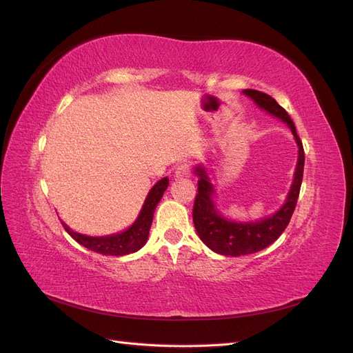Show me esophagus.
<instances>
[{"label": "esophagus", "instance_id": "1", "mask_svg": "<svg viewBox=\"0 0 353 353\" xmlns=\"http://www.w3.org/2000/svg\"><path fill=\"white\" fill-rule=\"evenodd\" d=\"M191 174V165L190 163H181L178 168H176V170H175V175L178 176V178H181V176H188Z\"/></svg>", "mask_w": 353, "mask_h": 353}]
</instances>
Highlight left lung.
Masks as SVG:
<instances>
[{"label":"left lung","mask_w":353,"mask_h":353,"mask_svg":"<svg viewBox=\"0 0 353 353\" xmlns=\"http://www.w3.org/2000/svg\"><path fill=\"white\" fill-rule=\"evenodd\" d=\"M243 92L245 95H249L261 109L280 117L283 122L290 126V130L296 138V143L299 145V159L293 185L290 191H288L284 206L271 218H265L258 222L248 223L230 222L219 215L215 210V206H213V201L210 197L213 193V188L212 184L209 183V178L206 176L205 169H196V174L199 175L197 196L193 208V222L196 231L200 240L205 243L210 250L225 256H243L256 253L265 248H268L270 244H272L281 236L294 212L299 193H301L305 166V152L302 140L299 138L296 132V126L292 121V117L288 116V113L268 94L256 90H244Z\"/></svg>","instance_id":"obj_1"}]
</instances>
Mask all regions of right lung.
Returning <instances> with one entry per match:
<instances>
[{
  "mask_svg": "<svg viewBox=\"0 0 353 353\" xmlns=\"http://www.w3.org/2000/svg\"><path fill=\"white\" fill-rule=\"evenodd\" d=\"M168 178L159 181V183L150 190V193H148L140 216L137 218V221L130 228L121 234H114V236L108 237H88L78 232H73L66 223H61L65 230L70 234V237H73L79 244H82L83 248H87L92 252L108 256H123L134 253L137 250H140L148 239V231H150L152 227L156 206L160 199H162L165 190L168 188Z\"/></svg>",
  "mask_w": 353,
  "mask_h": 353,
  "instance_id": "right-lung-1",
  "label": "right lung"
}]
</instances>
